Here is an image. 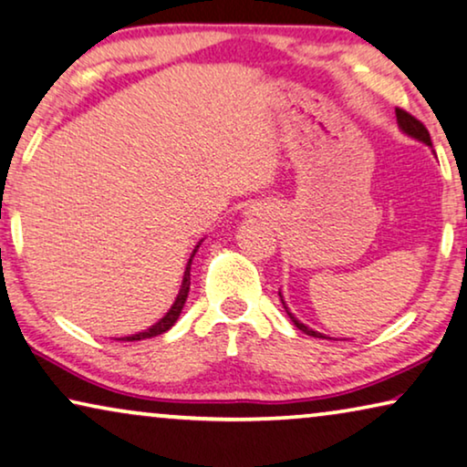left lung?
I'll use <instances>...</instances> for the list:
<instances>
[{"label":"left lung","mask_w":467,"mask_h":467,"mask_svg":"<svg viewBox=\"0 0 467 467\" xmlns=\"http://www.w3.org/2000/svg\"><path fill=\"white\" fill-rule=\"evenodd\" d=\"M396 116H398V124H400V129L404 130V133H409L410 137H415V140H419V141H423V143H428V146H431V140H430V130L425 129V124L421 122V120H417L415 116L412 114H409V111L406 109H402V108H396ZM281 296V294H279ZM281 302H284V298H281ZM284 308H285V313L290 315V319L294 321V326L298 327V330H302L305 334H308V337H315V338H324L321 337L319 332H315V330H311V327H306L305 324H300V321L294 317V315L287 311V306H285V302H284Z\"/></svg>","instance_id":"obj_1"}]
</instances>
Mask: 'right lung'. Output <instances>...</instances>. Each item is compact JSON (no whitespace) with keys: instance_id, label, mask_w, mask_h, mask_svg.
<instances>
[{"instance_id":"right-lung-1","label":"right lung","mask_w":467,"mask_h":467,"mask_svg":"<svg viewBox=\"0 0 467 467\" xmlns=\"http://www.w3.org/2000/svg\"><path fill=\"white\" fill-rule=\"evenodd\" d=\"M194 252H196V249H194ZM190 265H192V260L188 262V266H186V275H183L182 290H180V294H177V298H175V302H173V306L169 308V313L165 315V317H162L156 326L148 327L146 332L133 334V337H127V338H122V340H141V338H152V337H159V334L167 332L169 327L175 324L177 317H180V313H182L183 305H186V298H188V290H190Z\"/></svg>"}]
</instances>
